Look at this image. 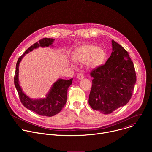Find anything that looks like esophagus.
Wrapping results in <instances>:
<instances>
[{
    "label": "esophagus",
    "instance_id": "34e87169",
    "mask_svg": "<svg viewBox=\"0 0 152 152\" xmlns=\"http://www.w3.org/2000/svg\"><path fill=\"white\" fill-rule=\"evenodd\" d=\"M83 78H84V76H83V74L80 73V74H78V75H77V79H78L80 80V79H83Z\"/></svg>",
    "mask_w": 152,
    "mask_h": 152
}]
</instances>
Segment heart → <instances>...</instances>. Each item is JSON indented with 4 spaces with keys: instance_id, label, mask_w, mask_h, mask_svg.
Listing matches in <instances>:
<instances>
[{
    "instance_id": "obj_1",
    "label": "heart",
    "mask_w": 152,
    "mask_h": 152,
    "mask_svg": "<svg viewBox=\"0 0 152 152\" xmlns=\"http://www.w3.org/2000/svg\"><path fill=\"white\" fill-rule=\"evenodd\" d=\"M73 61L79 62H85L89 68H97L103 64L106 58L105 51L95 45H87L79 47L72 53ZM73 61L70 64L73 65Z\"/></svg>"
}]
</instances>
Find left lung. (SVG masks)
I'll use <instances>...</instances> for the list:
<instances>
[{
  "label": "left lung",
  "instance_id": "1",
  "mask_svg": "<svg viewBox=\"0 0 152 152\" xmlns=\"http://www.w3.org/2000/svg\"><path fill=\"white\" fill-rule=\"evenodd\" d=\"M113 52L105 64L93 70L88 103L92 109L109 114L126 104L137 81L134 63L129 53L112 40Z\"/></svg>",
  "mask_w": 152,
  "mask_h": 152
}]
</instances>
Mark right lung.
Returning <instances> with one entry per match:
<instances>
[{"label": "right lung", "instance_id": "right-lung-1", "mask_svg": "<svg viewBox=\"0 0 152 152\" xmlns=\"http://www.w3.org/2000/svg\"><path fill=\"white\" fill-rule=\"evenodd\" d=\"M55 39L45 38L35 42L18 59L16 64V69L14 76V85L21 102L27 109L32 111L37 114L42 116L52 117L58 114L66 104L67 99V90L72 85L73 79L66 80L58 79L52 86V87L45 98L31 99L28 97L21 89L19 84L18 73L19 64L26 54L39 47L46 48L52 46Z\"/></svg>", "mask_w": 152, "mask_h": 152}]
</instances>
